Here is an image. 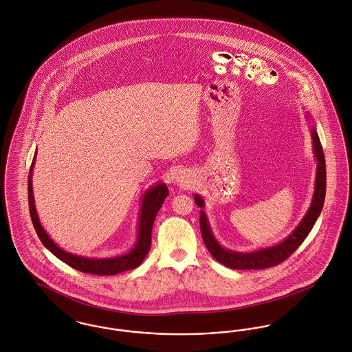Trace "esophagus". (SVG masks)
<instances>
[{
  "label": "esophagus",
  "mask_w": 352,
  "mask_h": 352,
  "mask_svg": "<svg viewBox=\"0 0 352 352\" xmlns=\"http://www.w3.org/2000/svg\"><path fill=\"white\" fill-rule=\"evenodd\" d=\"M177 182H178V184H181V185H184V186H186L187 184H188L186 177H185V175H182V174H179V175L177 177Z\"/></svg>",
  "instance_id": "1"
}]
</instances>
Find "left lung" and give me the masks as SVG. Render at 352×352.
<instances>
[{
	"label": "left lung",
	"mask_w": 352,
	"mask_h": 352,
	"mask_svg": "<svg viewBox=\"0 0 352 352\" xmlns=\"http://www.w3.org/2000/svg\"><path fill=\"white\" fill-rule=\"evenodd\" d=\"M311 138H312L314 155H315V161H316V177H315V188H314L312 201H311L310 207H309L306 215L303 217V219L299 222V225L289 234V236L286 239H283L280 243L270 246V248H259L255 251H248V252L228 250V248L221 246V243L217 241V238L214 236L211 228H210L206 212L204 210H201L199 225H201L204 242L206 245L207 250L210 251V254L221 265L226 266L228 269L234 270L269 269V267L282 263L285 259H287L289 255L299 248L302 245V242L307 238L316 219L319 218V215L322 212V208L324 205V197H326L324 153H323L319 135H318L314 124L311 126ZM194 201L198 206L205 207V201L199 194H194Z\"/></svg>",
	"instance_id": "8db88e82"
}]
</instances>
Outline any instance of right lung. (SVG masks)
I'll return each mask as SVG.
<instances>
[{"label": "right lung", "instance_id": "add662e5", "mask_svg": "<svg viewBox=\"0 0 352 352\" xmlns=\"http://www.w3.org/2000/svg\"><path fill=\"white\" fill-rule=\"evenodd\" d=\"M37 154V151H36ZM36 154L33 158V162L29 171V179H28V198H29V211L30 218L33 222V226L36 228V232L42 242V245L47 248L53 255H56L58 259H61L66 265H69L73 269L82 271L86 274H94V275H116L120 272H124L127 270L137 269L146 258L150 246H151V230L153 223L157 217V212L162 206L166 197L168 195V188L165 184L158 182L154 186L147 188L145 194L142 195V202L140 208V219H138V230H137V241L133 248L117 256L110 258H87L76 255L72 252L65 251L53 242V239L49 236V234L42 228L36 204H34V195H33V185H32V177H33V168L36 162Z\"/></svg>", "mask_w": 352, "mask_h": 352}]
</instances>
